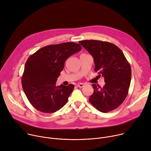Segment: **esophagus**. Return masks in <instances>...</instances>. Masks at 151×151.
Listing matches in <instances>:
<instances>
[{"mask_svg":"<svg viewBox=\"0 0 151 151\" xmlns=\"http://www.w3.org/2000/svg\"><path fill=\"white\" fill-rule=\"evenodd\" d=\"M77 86H78V87L82 88V87H83L84 86V84H83V83H79V84H77Z\"/></svg>","mask_w":151,"mask_h":151,"instance_id":"esophagus-1","label":"esophagus"}]
</instances>
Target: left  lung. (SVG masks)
<instances>
[{
    "mask_svg": "<svg viewBox=\"0 0 151 151\" xmlns=\"http://www.w3.org/2000/svg\"><path fill=\"white\" fill-rule=\"evenodd\" d=\"M93 57L94 71L104 77L102 88L93 84L90 102L98 110L107 113L119 106L125 99L131 83V68L122 50L115 45L99 40L79 41Z\"/></svg>",
    "mask_w": 151,
    "mask_h": 151,
    "instance_id": "1",
    "label": "left lung"
}]
</instances>
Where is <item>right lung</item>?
Listing matches in <instances>:
<instances>
[{
  "instance_id": "right-lung-1",
  "label": "right lung",
  "mask_w": 151,
  "mask_h": 151,
  "mask_svg": "<svg viewBox=\"0 0 151 151\" xmlns=\"http://www.w3.org/2000/svg\"><path fill=\"white\" fill-rule=\"evenodd\" d=\"M81 49L80 45L74 42L48 45L27 60L22 79V87L29 102L38 111L52 113L65 105L75 86H57L56 81L65 60Z\"/></svg>"
}]
</instances>
